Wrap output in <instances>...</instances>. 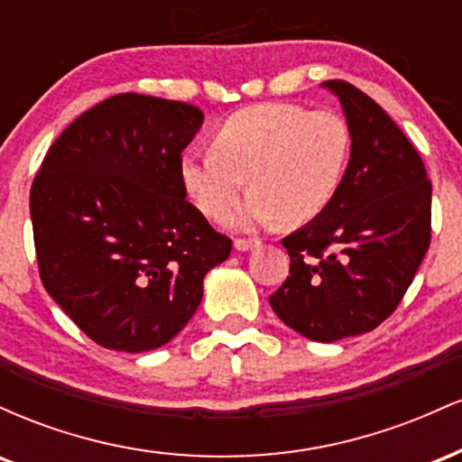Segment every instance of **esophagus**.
Here are the masks:
<instances>
[{"label": "esophagus", "instance_id": "34e87169", "mask_svg": "<svg viewBox=\"0 0 462 462\" xmlns=\"http://www.w3.org/2000/svg\"><path fill=\"white\" fill-rule=\"evenodd\" d=\"M258 243H261V241H258V238H236L235 247L238 249V252H247V249L256 247Z\"/></svg>", "mask_w": 462, "mask_h": 462}]
</instances>
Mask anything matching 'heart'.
I'll return each mask as SVG.
<instances>
[{
  "instance_id": "heart-1",
  "label": "heart",
  "mask_w": 462,
  "mask_h": 462,
  "mask_svg": "<svg viewBox=\"0 0 462 462\" xmlns=\"http://www.w3.org/2000/svg\"><path fill=\"white\" fill-rule=\"evenodd\" d=\"M352 130L334 110L256 104L230 115L213 136V152H187L182 187L204 215L221 217L245 187L243 224L280 217L301 226L319 217L346 178Z\"/></svg>"
}]
</instances>
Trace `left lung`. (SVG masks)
<instances>
[{
    "mask_svg": "<svg viewBox=\"0 0 462 462\" xmlns=\"http://www.w3.org/2000/svg\"><path fill=\"white\" fill-rule=\"evenodd\" d=\"M338 95L352 130L341 189L319 217L282 238L289 275L269 304L286 326L332 343L393 315L430 247L432 184L395 121L346 79Z\"/></svg>",
    "mask_w": 462,
    "mask_h": 462,
    "instance_id": "8db88e82",
    "label": "left lung"
}]
</instances>
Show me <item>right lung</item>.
<instances>
[{
  "label": "right lung",
  "mask_w": 462,
  "mask_h": 462,
  "mask_svg": "<svg viewBox=\"0 0 462 462\" xmlns=\"http://www.w3.org/2000/svg\"><path fill=\"white\" fill-rule=\"evenodd\" d=\"M201 119L187 102L113 95L58 136L32 182L41 282L106 349L171 341L198 310L204 275L230 256L232 241L180 180Z\"/></svg>",
  "instance_id": "add662e5"
}]
</instances>
